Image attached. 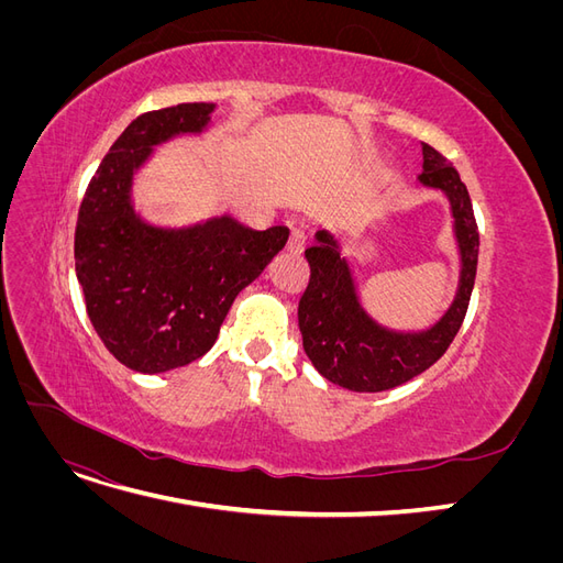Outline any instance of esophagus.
<instances>
[{"instance_id":"esophagus-1","label":"esophagus","mask_w":563,"mask_h":563,"mask_svg":"<svg viewBox=\"0 0 563 563\" xmlns=\"http://www.w3.org/2000/svg\"><path fill=\"white\" fill-rule=\"evenodd\" d=\"M286 249L291 251V253H296V255L302 253V251H305V232H302V230H294L291 236H288Z\"/></svg>"}]
</instances>
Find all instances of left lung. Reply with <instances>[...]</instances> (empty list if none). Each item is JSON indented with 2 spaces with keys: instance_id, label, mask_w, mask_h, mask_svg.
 <instances>
[{
  "instance_id": "obj_1",
  "label": "left lung",
  "mask_w": 563,
  "mask_h": 563,
  "mask_svg": "<svg viewBox=\"0 0 563 563\" xmlns=\"http://www.w3.org/2000/svg\"><path fill=\"white\" fill-rule=\"evenodd\" d=\"M420 145L422 174L418 185L446 197L460 258L455 296L432 327L399 331L373 317L360 296L345 244L335 232L319 230L314 246L305 251L310 284L298 305L305 354L323 378L352 391H385L420 376L449 350L470 305L479 232L467 187L446 157L428 143Z\"/></svg>"
}]
</instances>
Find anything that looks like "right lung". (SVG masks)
Here are the masks:
<instances>
[{"label":"right lung","mask_w":563,"mask_h":563,"mask_svg":"<svg viewBox=\"0 0 563 563\" xmlns=\"http://www.w3.org/2000/svg\"><path fill=\"white\" fill-rule=\"evenodd\" d=\"M216 106L141 114L100 162L79 207L75 269L96 333L117 362L166 373L207 354L230 305L286 246L284 225L251 230L230 213L157 225L133 201L155 150L209 129Z\"/></svg>","instance_id":"right-lung-1"}]
</instances>
